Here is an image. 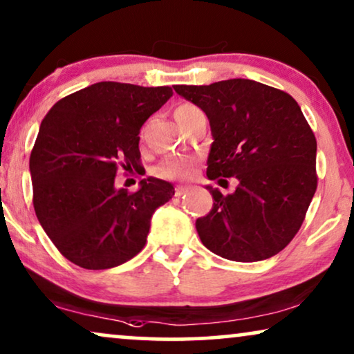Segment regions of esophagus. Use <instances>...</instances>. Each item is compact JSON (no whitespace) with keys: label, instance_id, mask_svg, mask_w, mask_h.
<instances>
[{"label":"esophagus","instance_id":"obj_1","mask_svg":"<svg viewBox=\"0 0 354 354\" xmlns=\"http://www.w3.org/2000/svg\"><path fill=\"white\" fill-rule=\"evenodd\" d=\"M187 189H189L187 186H178V187H176L175 196H176V197H181L183 194H186V192H187Z\"/></svg>","mask_w":354,"mask_h":354}]
</instances>
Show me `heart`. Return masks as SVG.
Masks as SVG:
<instances>
[{
	"instance_id": "obj_1",
	"label": "heart",
	"mask_w": 354,
	"mask_h": 354,
	"mask_svg": "<svg viewBox=\"0 0 354 354\" xmlns=\"http://www.w3.org/2000/svg\"><path fill=\"white\" fill-rule=\"evenodd\" d=\"M201 112L196 104L192 102H181L178 104L175 109V118L179 125H184L194 113ZM197 167V158L192 156H175V157H167L158 163L156 168V175L158 178L165 179H187L196 173Z\"/></svg>"
}]
</instances>
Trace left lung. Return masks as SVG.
<instances>
[{
  "instance_id": "1",
  "label": "left lung",
  "mask_w": 354,
  "mask_h": 354,
  "mask_svg": "<svg viewBox=\"0 0 354 354\" xmlns=\"http://www.w3.org/2000/svg\"><path fill=\"white\" fill-rule=\"evenodd\" d=\"M202 109L213 141L207 176L239 186L196 227L203 245L232 261H260L286 248L305 221L317 187L316 138L290 94L253 80L175 84Z\"/></svg>"
}]
</instances>
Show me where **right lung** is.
<instances>
[{
	"instance_id": "right-lung-1",
	"label": "right lung",
	"mask_w": 354,
	"mask_h": 354,
	"mask_svg": "<svg viewBox=\"0 0 354 354\" xmlns=\"http://www.w3.org/2000/svg\"><path fill=\"white\" fill-rule=\"evenodd\" d=\"M173 96L170 86L101 82L62 97L43 118L30 153L33 208L68 261L109 270L146 245L152 213L175 196L170 183L115 187L118 170L141 167L139 131Z\"/></svg>"
}]
</instances>
